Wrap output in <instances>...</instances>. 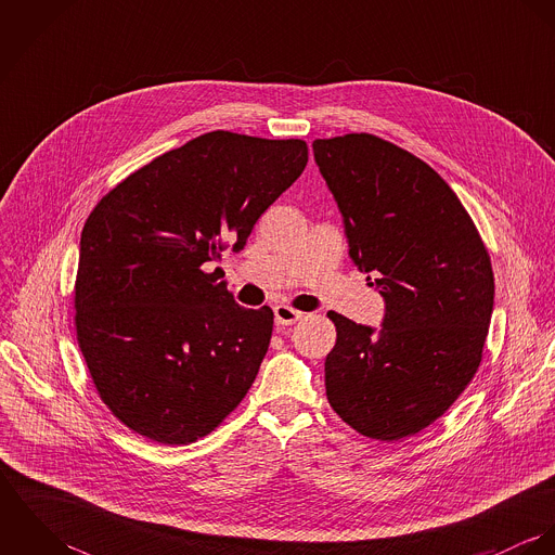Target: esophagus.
<instances>
[{"label": "esophagus", "mask_w": 555, "mask_h": 555, "mask_svg": "<svg viewBox=\"0 0 555 555\" xmlns=\"http://www.w3.org/2000/svg\"><path fill=\"white\" fill-rule=\"evenodd\" d=\"M275 322L282 324V326H288V324H295L304 318V312L291 308V306H275Z\"/></svg>", "instance_id": "1"}]
</instances>
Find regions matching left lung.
Masks as SVG:
<instances>
[{
	"label": "left lung",
	"instance_id": "8db88e82",
	"mask_svg": "<svg viewBox=\"0 0 555 555\" xmlns=\"http://www.w3.org/2000/svg\"><path fill=\"white\" fill-rule=\"evenodd\" d=\"M312 147L350 256L376 275L387 304L378 333L326 314L337 331L324 361L326 399L359 434L401 440L440 418L475 378L493 310L489 251L423 159L367 132Z\"/></svg>",
	"mask_w": 555,
	"mask_h": 555
}]
</instances>
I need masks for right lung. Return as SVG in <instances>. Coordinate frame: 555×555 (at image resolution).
Instances as JSON below:
<instances>
[{"mask_svg": "<svg viewBox=\"0 0 555 555\" xmlns=\"http://www.w3.org/2000/svg\"><path fill=\"white\" fill-rule=\"evenodd\" d=\"M306 164L301 139L216 130L134 170L89 214L77 341L98 396L134 434L196 442L249 391L273 312L238 308L209 267L245 245Z\"/></svg>", "mask_w": 555, "mask_h": 555, "instance_id": "obj_1", "label": "right lung"}]
</instances>
